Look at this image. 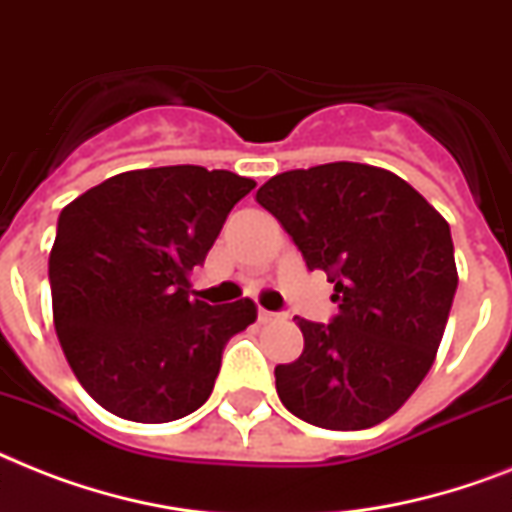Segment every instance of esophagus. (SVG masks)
<instances>
[{"instance_id":"1","label":"esophagus","mask_w":512,"mask_h":512,"mask_svg":"<svg viewBox=\"0 0 512 512\" xmlns=\"http://www.w3.org/2000/svg\"><path fill=\"white\" fill-rule=\"evenodd\" d=\"M278 318H284V315L270 313V310H263V307L257 310V321H260V323H273V321H278Z\"/></svg>"}]
</instances>
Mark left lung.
<instances>
[{"instance_id":"8db88e82","label":"left lung","mask_w":512,"mask_h":512,"mask_svg":"<svg viewBox=\"0 0 512 512\" xmlns=\"http://www.w3.org/2000/svg\"><path fill=\"white\" fill-rule=\"evenodd\" d=\"M257 202L292 236L307 270H326L339 313L294 318L305 350L276 365L289 413L331 431L397 413L434 363L458 289L450 226L384 168L328 162L273 176Z\"/></svg>"}]
</instances>
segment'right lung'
<instances>
[{
	"label": "right lung",
	"instance_id": "1",
	"mask_svg": "<svg viewBox=\"0 0 512 512\" xmlns=\"http://www.w3.org/2000/svg\"><path fill=\"white\" fill-rule=\"evenodd\" d=\"M252 189V178L199 165L128 170L60 213L54 331L83 389L112 415L168 423L207 402L223 347L257 307L194 299L189 273Z\"/></svg>",
	"mask_w": 512,
	"mask_h": 512
}]
</instances>
